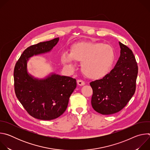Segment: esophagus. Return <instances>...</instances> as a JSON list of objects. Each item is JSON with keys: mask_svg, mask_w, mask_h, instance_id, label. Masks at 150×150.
<instances>
[{"mask_svg": "<svg viewBox=\"0 0 150 150\" xmlns=\"http://www.w3.org/2000/svg\"><path fill=\"white\" fill-rule=\"evenodd\" d=\"M77 83L78 85H80V86H83V85H85V82L81 79L77 80Z\"/></svg>", "mask_w": 150, "mask_h": 150, "instance_id": "esophagus-1", "label": "esophagus"}]
</instances>
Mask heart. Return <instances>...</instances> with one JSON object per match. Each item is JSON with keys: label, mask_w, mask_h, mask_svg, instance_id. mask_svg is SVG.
Instances as JSON below:
<instances>
[{"label": "heart", "mask_w": 150, "mask_h": 150, "mask_svg": "<svg viewBox=\"0 0 150 150\" xmlns=\"http://www.w3.org/2000/svg\"><path fill=\"white\" fill-rule=\"evenodd\" d=\"M115 59L113 47L98 42L82 41L73 45L70 53L63 52L62 62L72 67L74 60L81 62V69L88 78L99 79L108 75L112 69Z\"/></svg>", "instance_id": "1"}]
</instances>
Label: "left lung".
<instances>
[{
	"instance_id": "1",
	"label": "left lung",
	"mask_w": 150,
	"mask_h": 150,
	"mask_svg": "<svg viewBox=\"0 0 150 150\" xmlns=\"http://www.w3.org/2000/svg\"><path fill=\"white\" fill-rule=\"evenodd\" d=\"M120 55L115 68L102 79L90 82L93 108L102 115L120 111L134 96L138 65L132 51L119 42Z\"/></svg>"
}]
</instances>
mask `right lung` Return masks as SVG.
Masks as SVG:
<instances>
[{
	"instance_id": "obj_1",
	"label": "right lung",
	"mask_w": 150,
	"mask_h": 150,
	"mask_svg": "<svg viewBox=\"0 0 150 150\" xmlns=\"http://www.w3.org/2000/svg\"><path fill=\"white\" fill-rule=\"evenodd\" d=\"M59 40L58 37L28 47L14 68L17 98L31 116L40 120H53L65 112L76 87V79L69 76L52 73L45 78L38 79L27 71V62L31 57L50 52Z\"/></svg>"
}]
</instances>
